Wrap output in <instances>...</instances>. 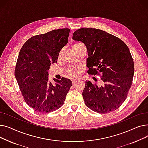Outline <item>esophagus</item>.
Returning <instances> with one entry per match:
<instances>
[{"mask_svg": "<svg viewBox=\"0 0 148 148\" xmlns=\"http://www.w3.org/2000/svg\"><path fill=\"white\" fill-rule=\"evenodd\" d=\"M77 81V79H74L71 80V82H72V83H73V84L75 83Z\"/></svg>", "mask_w": 148, "mask_h": 148, "instance_id": "34e87169", "label": "esophagus"}]
</instances>
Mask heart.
I'll return each instance as SVG.
<instances>
[{"label":"heart","instance_id":"obj_1","mask_svg":"<svg viewBox=\"0 0 148 148\" xmlns=\"http://www.w3.org/2000/svg\"><path fill=\"white\" fill-rule=\"evenodd\" d=\"M83 45V44L80 42H76V43L74 44L73 45V50L74 51L78 50ZM68 73L70 75H72V76H76L77 75V74H78V72H77V69L74 67H69L68 70Z\"/></svg>","mask_w":148,"mask_h":148}]
</instances>
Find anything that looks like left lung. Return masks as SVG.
Instances as JSON below:
<instances>
[{
    "label": "left lung",
    "mask_w": 148,
    "mask_h": 148,
    "mask_svg": "<svg viewBox=\"0 0 148 148\" xmlns=\"http://www.w3.org/2000/svg\"><path fill=\"white\" fill-rule=\"evenodd\" d=\"M87 48L88 73L100 75L103 86L86 81L83 91L86 106L99 113L116 110L125 101L134 73L133 58L127 45L104 30L84 27L73 35Z\"/></svg>",
    "instance_id": "1"
}]
</instances>
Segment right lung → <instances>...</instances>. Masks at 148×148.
<instances>
[{"instance_id":"obj_1","label":"right lung","mask_w":148,"mask_h":148,"mask_svg":"<svg viewBox=\"0 0 148 148\" xmlns=\"http://www.w3.org/2000/svg\"><path fill=\"white\" fill-rule=\"evenodd\" d=\"M69 29H60L29 38L21 47L15 69L25 102L38 112L49 113L64 104L72 86L69 79L49 81L48 70L57 62L61 49L68 43Z\"/></svg>"}]
</instances>
